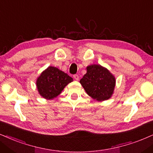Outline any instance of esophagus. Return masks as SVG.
<instances>
[{"label":"esophagus","instance_id":"34e87169","mask_svg":"<svg viewBox=\"0 0 153 153\" xmlns=\"http://www.w3.org/2000/svg\"><path fill=\"white\" fill-rule=\"evenodd\" d=\"M73 78H74L75 80H79V75H77V74L74 75H73Z\"/></svg>","mask_w":153,"mask_h":153}]
</instances>
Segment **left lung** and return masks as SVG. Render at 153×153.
Listing matches in <instances>:
<instances>
[{
    "mask_svg": "<svg viewBox=\"0 0 153 153\" xmlns=\"http://www.w3.org/2000/svg\"><path fill=\"white\" fill-rule=\"evenodd\" d=\"M115 82V78L107 68L96 64L87 67V73L80 80L87 94L98 101L111 97Z\"/></svg>",
    "mask_w": 153,
    "mask_h": 153,
    "instance_id": "obj_1",
    "label": "left lung"
}]
</instances>
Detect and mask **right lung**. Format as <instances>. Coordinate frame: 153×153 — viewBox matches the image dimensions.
Here are the masks:
<instances>
[{"instance_id": "right-lung-1", "label": "right lung", "mask_w": 153, "mask_h": 153, "mask_svg": "<svg viewBox=\"0 0 153 153\" xmlns=\"http://www.w3.org/2000/svg\"><path fill=\"white\" fill-rule=\"evenodd\" d=\"M72 81L73 78L66 73L56 68L50 66L38 78L36 87L44 98L51 100L59 95L63 88Z\"/></svg>"}]
</instances>
